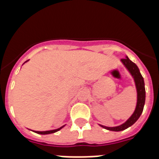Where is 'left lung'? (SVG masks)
Here are the masks:
<instances>
[{"label":"left lung","mask_w":159,"mask_h":159,"mask_svg":"<svg viewBox=\"0 0 159 159\" xmlns=\"http://www.w3.org/2000/svg\"><path fill=\"white\" fill-rule=\"evenodd\" d=\"M121 62L123 63L125 67H127V69L128 70L129 72L131 74V75L134 78L136 89H137V105H136L135 110H134L133 115L127 119V121L122 125H120V126L109 127L100 125L101 127H103L104 129L112 130V131H121V130H125V129L128 128L129 127L132 126L139 119V118L141 116V114L143 113V107H144V104H145V84H144V80H143V77L142 76L139 67L134 62H132L127 57H126V58L124 59H122Z\"/></svg>","instance_id":"8db88e82"}]
</instances>
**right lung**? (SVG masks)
I'll return each instance as SVG.
<instances>
[{
    "instance_id": "obj_1",
    "label": "right lung",
    "mask_w": 159,
    "mask_h": 159,
    "mask_svg": "<svg viewBox=\"0 0 159 159\" xmlns=\"http://www.w3.org/2000/svg\"><path fill=\"white\" fill-rule=\"evenodd\" d=\"M28 61V60H27ZM27 61H26V62H27ZM64 126H63V127H60V128H58V129H56V130H46V131H35L34 130V132H36V133H37V134H52V133H55V132H57V131H58V130H60V129H62L63 127H64Z\"/></svg>"
}]
</instances>
